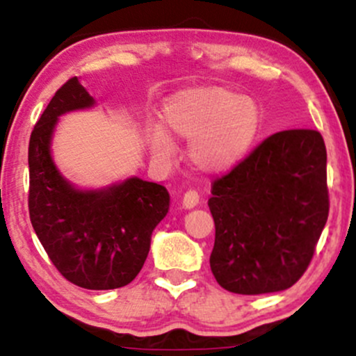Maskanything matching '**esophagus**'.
Masks as SVG:
<instances>
[{
    "instance_id": "esophagus-1",
    "label": "esophagus",
    "mask_w": 356,
    "mask_h": 356,
    "mask_svg": "<svg viewBox=\"0 0 356 356\" xmlns=\"http://www.w3.org/2000/svg\"><path fill=\"white\" fill-rule=\"evenodd\" d=\"M183 207L185 209H193L195 205L200 202V195H198L197 190H186L185 195H183Z\"/></svg>"
}]
</instances>
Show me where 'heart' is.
<instances>
[{
    "label": "heart",
    "mask_w": 356,
    "mask_h": 356,
    "mask_svg": "<svg viewBox=\"0 0 356 356\" xmlns=\"http://www.w3.org/2000/svg\"><path fill=\"white\" fill-rule=\"evenodd\" d=\"M166 129L190 143V159L204 171H225L248 154L261 127L254 100L220 86L181 91L163 110ZM154 156L170 159L175 146L163 129L149 132Z\"/></svg>",
    "instance_id": "b5f03b06"
}]
</instances>
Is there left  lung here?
<instances>
[{"mask_svg":"<svg viewBox=\"0 0 356 356\" xmlns=\"http://www.w3.org/2000/svg\"><path fill=\"white\" fill-rule=\"evenodd\" d=\"M209 209L217 284L243 296L292 286L311 265L330 213L323 136L312 129L270 136L213 179Z\"/></svg>","mask_w":356,"mask_h":356,"instance_id":"left-lung-1","label":"left lung"}]
</instances>
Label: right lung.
I'll list each match as a JSON object with an SVG mask.
<instances>
[{"label": "right lung", "instance_id": "obj_1", "mask_svg": "<svg viewBox=\"0 0 356 356\" xmlns=\"http://www.w3.org/2000/svg\"><path fill=\"white\" fill-rule=\"evenodd\" d=\"M95 103L78 78L64 83L44 110L29 143V213L57 271L88 290L131 284L146 261L151 234L170 209L163 185L131 178L81 192L56 170L51 137L57 117Z\"/></svg>", "mask_w": 356, "mask_h": 356}]
</instances>
